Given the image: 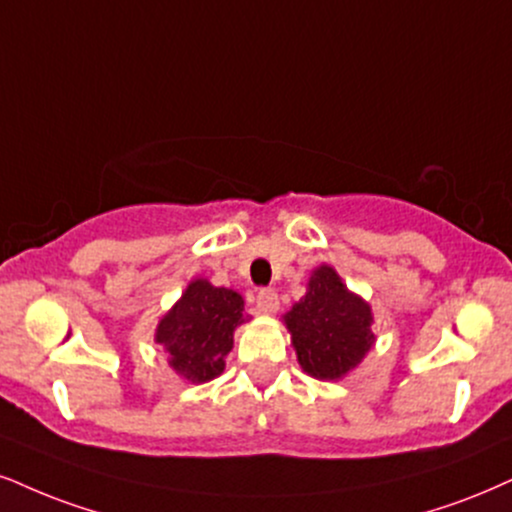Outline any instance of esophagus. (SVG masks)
<instances>
[{"instance_id": "obj_1", "label": "esophagus", "mask_w": 512, "mask_h": 512, "mask_svg": "<svg viewBox=\"0 0 512 512\" xmlns=\"http://www.w3.org/2000/svg\"><path fill=\"white\" fill-rule=\"evenodd\" d=\"M277 304H280V301H277V294L273 292V289H261V292L256 294L258 313L273 315L277 311Z\"/></svg>"}]
</instances>
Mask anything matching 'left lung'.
<instances>
[{"label": "left lung", "mask_w": 512, "mask_h": 512, "mask_svg": "<svg viewBox=\"0 0 512 512\" xmlns=\"http://www.w3.org/2000/svg\"><path fill=\"white\" fill-rule=\"evenodd\" d=\"M282 323L292 334L301 370L323 382L342 380L375 346L370 304L327 263L313 270L306 296L282 315Z\"/></svg>", "instance_id": "8db88e82"}]
</instances>
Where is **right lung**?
<instances>
[{
    "instance_id": "add662e5",
    "label": "right lung",
    "mask_w": 512,
    "mask_h": 512,
    "mask_svg": "<svg viewBox=\"0 0 512 512\" xmlns=\"http://www.w3.org/2000/svg\"><path fill=\"white\" fill-rule=\"evenodd\" d=\"M249 320L242 294L194 277L173 308L161 315L154 342L168 353V368L180 380L204 384L225 370L235 330Z\"/></svg>"
}]
</instances>
